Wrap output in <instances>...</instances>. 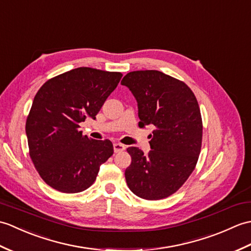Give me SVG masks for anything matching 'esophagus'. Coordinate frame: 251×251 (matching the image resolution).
I'll list each match as a JSON object with an SVG mask.
<instances>
[{
  "label": "esophagus",
  "instance_id": "esophagus-1",
  "mask_svg": "<svg viewBox=\"0 0 251 251\" xmlns=\"http://www.w3.org/2000/svg\"><path fill=\"white\" fill-rule=\"evenodd\" d=\"M125 149H126L125 145L119 144V143L114 144V151H115V152H121V151H124Z\"/></svg>",
  "mask_w": 251,
  "mask_h": 251
}]
</instances>
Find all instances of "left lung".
<instances>
[{
    "instance_id": "1",
    "label": "left lung",
    "mask_w": 251,
    "mask_h": 251,
    "mask_svg": "<svg viewBox=\"0 0 251 251\" xmlns=\"http://www.w3.org/2000/svg\"><path fill=\"white\" fill-rule=\"evenodd\" d=\"M121 85L136 99L138 126L155 127L148 154L137 147L126 149L132 158L125 173L127 187L149 201L168 198L191 175L201 152L203 125L197 98L183 81L154 70L130 72Z\"/></svg>"
}]
</instances>
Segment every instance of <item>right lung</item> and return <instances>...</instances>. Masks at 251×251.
<instances>
[{"instance_id": "right-lung-1", "label": "right lung", "mask_w": 251, "mask_h": 251, "mask_svg": "<svg viewBox=\"0 0 251 251\" xmlns=\"http://www.w3.org/2000/svg\"><path fill=\"white\" fill-rule=\"evenodd\" d=\"M121 77L119 72L78 68L47 80L37 91L25 133L32 162L48 186L63 193L86 190L113 155L109 140L82 135L79 125L87 117L96 119Z\"/></svg>"}]
</instances>
